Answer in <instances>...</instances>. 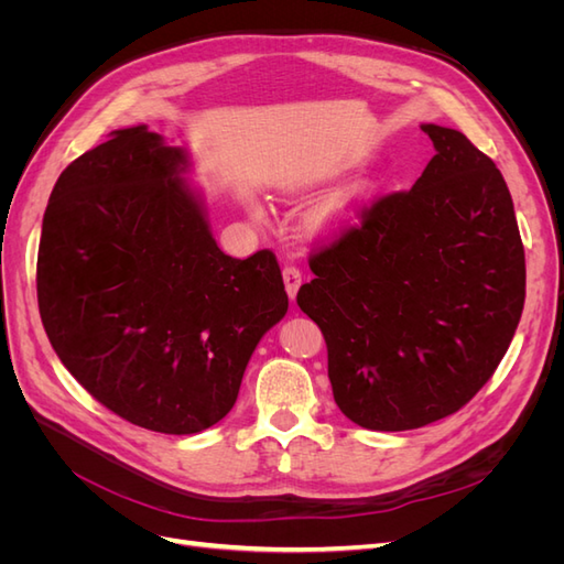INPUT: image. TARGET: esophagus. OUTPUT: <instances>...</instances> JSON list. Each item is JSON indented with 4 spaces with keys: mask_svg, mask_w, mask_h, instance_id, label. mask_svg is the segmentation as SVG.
Wrapping results in <instances>:
<instances>
[{
    "mask_svg": "<svg viewBox=\"0 0 564 564\" xmlns=\"http://www.w3.org/2000/svg\"><path fill=\"white\" fill-rule=\"evenodd\" d=\"M282 278H284V286H286L289 299L294 301V299H296V292H299V286H301V282H303L301 270H299L296 265H284Z\"/></svg>",
    "mask_w": 564,
    "mask_h": 564,
    "instance_id": "obj_1",
    "label": "esophagus"
}]
</instances>
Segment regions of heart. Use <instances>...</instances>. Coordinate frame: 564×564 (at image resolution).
I'll use <instances>...</instances> for the list:
<instances>
[{
    "mask_svg": "<svg viewBox=\"0 0 564 564\" xmlns=\"http://www.w3.org/2000/svg\"><path fill=\"white\" fill-rule=\"evenodd\" d=\"M350 216H352V202L344 199V202H338L336 207H332L329 212H324L319 216V226L322 228H338V226H344Z\"/></svg>",
    "mask_w": 564,
    "mask_h": 564,
    "instance_id": "b5f03b06",
    "label": "heart"
}]
</instances>
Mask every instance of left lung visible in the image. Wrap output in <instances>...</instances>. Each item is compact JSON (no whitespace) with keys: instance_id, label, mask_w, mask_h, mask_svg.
I'll return each mask as SVG.
<instances>
[{"instance_id":"1","label":"left lung","mask_w":564,"mask_h":564,"mask_svg":"<svg viewBox=\"0 0 564 564\" xmlns=\"http://www.w3.org/2000/svg\"><path fill=\"white\" fill-rule=\"evenodd\" d=\"M435 155L412 191L357 207L311 251L296 303L324 336L340 412L412 431L468 404L513 340L524 247L508 185L464 133L423 124Z\"/></svg>"}]
</instances>
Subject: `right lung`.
<instances>
[{"instance_id":"obj_1","label":"right lung","mask_w":564,"mask_h":564,"mask_svg":"<svg viewBox=\"0 0 564 564\" xmlns=\"http://www.w3.org/2000/svg\"><path fill=\"white\" fill-rule=\"evenodd\" d=\"M185 152L148 127L112 131L65 166L37 253L44 332L112 414L166 435L224 419L249 357L286 308L270 249H218L181 178Z\"/></svg>"}]
</instances>
